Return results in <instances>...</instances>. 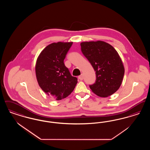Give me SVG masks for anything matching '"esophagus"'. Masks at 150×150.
I'll return each mask as SVG.
<instances>
[{
    "instance_id": "esophagus-1",
    "label": "esophagus",
    "mask_w": 150,
    "mask_h": 150,
    "mask_svg": "<svg viewBox=\"0 0 150 150\" xmlns=\"http://www.w3.org/2000/svg\"><path fill=\"white\" fill-rule=\"evenodd\" d=\"M79 79L80 80H83V75L81 74L78 77Z\"/></svg>"
}]
</instances>
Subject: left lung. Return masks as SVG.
Here are the masks:
<instances>
[{"label": "left lung", "mask_w": 150, "mask_h": 150, "mask_svg": "<svg viewBox=\"0 0 150 150\" xmlns=\"http://www.w3.org/2000/svg\"><path fill=\"white\" fill-rule=\"evenodd\" d=\"M81 50L96 71V80L89 86L93 93L100 97H107L115 93L121 86L124 66L117 52L103 41L84 42Z\"/></svg>", "instance_id": "obj_1"}]
</instances>
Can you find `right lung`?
<instances>
[{"label":"right lung","instance_id":"add662e5","mask_svg":"<svg viewBox=\"0 0 150 150\" xmlns=\"http://www.w3.org/2000/svg\"><path fill=\"white\" fill-rule=\"evenodd\" d=\"M72 42L51 43L37 58L35 74L39 86L56 100L65 98L72 92L78 83L64 62Z\"/></svg>","mask_w":150,"mask_h":150}]
</instances>
